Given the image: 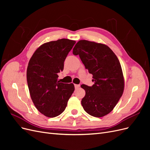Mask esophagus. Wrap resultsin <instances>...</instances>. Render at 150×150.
<instances>
[{
	"mask_svg": "<svg viewBox=\"0 0 150 150\" xmlns=\"http://www.w3.org/2000/svg\"><path fill=\"white\" fill-rule=\"evenodd\" d=\"M74 87H75V89H78V88L80 87V85L79 84H74Z\"/></svg>",
	"mask_w": 150,
	"mask_h": 150,
	"instance_id": "esophagus-1",
	"label": "esophagus"
}]
</instances>
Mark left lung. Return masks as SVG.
Instances as JSON below:
<instances>
[{
	"instance_id": "left-lung-1",
	"label": "left lung",
	"mask_w": 150,
	"mask_h": 150,
	"mask_svg": "<svg viewBox=\"0 0 150 150\" xmlns=\"http://www.w3.org/2000/svg\"><path fill=\"white\" fill-rule=\"evenodd\" d=\"M72 52L79 56L94 82L92 86H81L86 92L81 101L84 111L97 117L109 114L118 103L125 88L118 59L106 45L86 40L77 42Z\"/></svg>"
}]
</instances>
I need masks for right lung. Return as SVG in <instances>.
Listing matches in <instances>:
<instances>
[{
    "label": "right lung",
    "mask_w": 150,
    "mask_h": 150,
    "mask_svg": "<svg viewBox=\"0 0 150 150\" xmlns=\"http://www.w3.org/2000/svg\"><path fill=\"white\" fill-rule=\"evenodd\" d=\"M75 43L67 39L44 43L30 59L27 81L30 98L37 110L47 117L61 115L74 91L72 83L57 80V73L63 71L64 62Z\"/></svg>",
    "instance_id": "obj_1"
}]
</instances>
